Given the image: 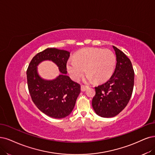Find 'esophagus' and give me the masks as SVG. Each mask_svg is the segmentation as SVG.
Returning <instances> with one entry per match:
<instances>
[{
	"label": "esophagus",
	"mask_w": 155,
	"mask_h": 155,
	"mask_svg": "<svg viewBox=\"0 0 155 155\" xmlns=\"http://www.w3.org/2000/svg\"><path fill=\"white\" fill-rule=\"evenodd\" d=\"M88 86H86V85H81V91H83V92H84V91H86L87 89H88Z\"/></svg>",
	"instance_id": "obj_1"
}]
</instances>
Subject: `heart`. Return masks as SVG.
<instances>
[{"label": "heart", "instance_id": "1", "mask_svg": "<svg viewBox=\"0 0 155 155\" xmlns=\"http://www.w3.org/2000/svg\"><path fill=\"white\" fill-rule=\"evenodd\" d=\"M116 58L109 50L86 48L81 50L74 59L68 61L67 70L74 81H78L85 72V80L88 82L95 80L96 82L107 81L112 74L116 66Z\"/></svg>", "mask_w": 155, "mask_h": 155}]
</instances>
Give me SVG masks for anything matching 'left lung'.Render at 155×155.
I'll return each instance as SVG.
<instances>
[{"instance_id": "8db88e82", "label": "left lung", "mask_w": 155, "mask_h": 155, "mask_svg": "<svg viewBox=\"0 0 155 155\" xmlns=\"http://www.w3.org/2000/svg\"><path fill=\"white\" fill-rule=\"evenodd\" d=\"M116 66L112 77L95 87L92 106L96 114L102 117H112L121 112L128 104L134 85V71L130 60L114 46Z\"/></svg>"}]
</instances>
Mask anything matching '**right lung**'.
Wrapping results in <instances>:
<instances>
[{"instance_id": "add662e5", "label": "right lung", "mask_w": 155, "mask_h": 155, "mask_svg": "<svg viewBox=\"0 0 155 155\" xmlns=\"http://www.w3.org/2000/svg\"><path fill=\"white\" fill-rule=\"evenodd\" d=\"M70 52L48 48L37 54L27 70L28 89L34 104L49 117L61 119L70 115L81 93V85L67 75L66 63ZM51 60L59 67L61 74L55 79L45 80L39 76L37 66Z\"/></svg>"}]
</instances>
